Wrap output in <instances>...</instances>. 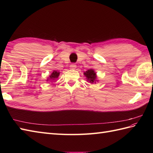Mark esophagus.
Masks as SVG:
<instances>
[{
	"label": "esophagus",
	"mask_w": 153,
	"mask_h": 153,
	"mask_svg": "<svg viewBox=\"0 0 153 153\" xmlns=\"http://www.w3.org/2000/svg\"><path fill=\"white\" fill-rule=\"evenodd\" d=\"M70 68H71V69H75V68H76V64H74V63H73V64H70Z\"/></svg>",
	"instance_id": "obj_1"
}]
</instances>
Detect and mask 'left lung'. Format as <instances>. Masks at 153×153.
<instances>
[{
	"mask_svg": "<svg viewBox=\"0 0 153 153\" xmlns=\"http://www.w3.org/2000/svg\"><path fill=\"white\" fill-rule=\"evenodd\" d=\"M84 75L86 76L87 80H88L91 83H93L95 82V79L97 77L95 71H94V70H93L92 69L86 71L85 72H84Z\"/></svg>",
	"mask_w": 153,
	"mask_h": 153,
	"instance_id": "obj_1",
	"label": "left lung"
}]
</instances>
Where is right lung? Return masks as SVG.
Returning <instances> with one entry per match:
<instances>
[{
  "mask_svg": "<svg viewBox=\"0 0 153 153\" xmlns=\"http://www.w3.org/2000/svg\"><path fill=\"white\" fill-rule=\"evenodd\" d=\"M59 74H60V72H58V71H54L52 73L51 76H49L50 77L49 79H51V80L56 79V78H58V77L59 76ZM47 80H48V79H47Z\"/></svg>",
  "mask_w": 153,
  "mask_h": 153,
  "instance_id": "obj_1",
  "label": "right lung"
}]
</instances>
